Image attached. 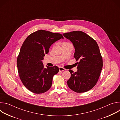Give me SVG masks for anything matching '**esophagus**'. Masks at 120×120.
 Masks as SVG:
<instances>
[{
	"label": "esophagus",
	"mask_w": 120,
	"mask_h": 120,
	"mask_svg": "<svg viewBox=\"0 0 120 120\" xmlns=\"http://www.w3.org/2000/svg\"><path fill=\"white\" fill-rule=\"evenodd\" d=\"M59 70L60 71L63 72V71H64L65 69H64V68H63V67H59Z\"/></svg>",
	"instance_id": "34e87169"
}]
</instances>
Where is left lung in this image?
<instances>
[{
  "label": "left lung",
  "instance_id": "1",
  "mask_svg": "<svg viewBox=\"0 0 120 120\" xmlns=\"http://www.w3.org/2000/svg\"><path fill=\"white\" fill-rule=\"evenodd\" d=\"M73 44L74 57L77 62V71L69 70L71 77L67 82L72 90L76 93L86 92L96 84L102 68V59L96 42L82 31L63 34Z\"/></svg>",
  "mask_w": 120,
  "mask_h": 120
}]
</instances>
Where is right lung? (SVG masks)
Wrapping results in <instances>:
<instances>
[{
	"mask_svg": "<svg viewBox=\"0 0 120 120\" xmlns=\"http://www.w3.org/2000/svg\"><path fill=\"white\" fill-rule=\"evenodd\" d=\"M64 38L61 34L40 30L30 34L24 42L17 59L20 78L25 86L35 94H42L52 86L53 76L59 72L57 66L44 68L42 60L50 46Z\"/></svg>",
	"mask_w": 120,
	"mask_h": 120,
	"instance_id": "obj_1",
	"label": "right lung"
}]
</instances>
